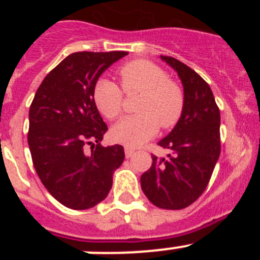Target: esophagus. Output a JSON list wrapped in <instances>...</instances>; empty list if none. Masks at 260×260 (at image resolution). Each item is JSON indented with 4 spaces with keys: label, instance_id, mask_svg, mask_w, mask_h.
Instances as JSON below:
<instances>
[{
    "label": "esophagus",
    "instance_id": "esophagus-1",
    "mask_svg": "<svg viewBox=\"0 0 260 260\" xmlns=\"http://www.w3.org/2000/svg\"><path fill=\"white\" fill-rule=\"evenodd\" d=\"M135 152V148L134 147H130V146H125V155L126 157H132Z\"/></svg>",
    "mask_w": 260,
    "mask_h": 260
}]
</instances>
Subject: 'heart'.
Segmentation results:
<instances>
[{"instance_id": "b5f03b06", "label": "heart", "mask_w": 260, "mask_h": 260, "mask_svg": "<svg viewBox=\"0 0 260 260\" xmlns=\"http://www.w3.org/2000/svg\"><path fill=\"white\" fill-rule=\"evenodd\" d=\"M126 95L139 93L135 110L112 128L114 141L127 146H139L157 133L173 128L185 109V93L181 86L169 79L160 66L147 59L127 62L118 71ZM123 92L114 82L100 78L93 87V103L108 119H116L123 109Z\"/></svg>"}]
</instances>
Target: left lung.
<instances>
[{
    "label": "left lung",
    "instance_id": "1",
    "mask_svg": "<svg viewBox=\"0 0 260 260\" xmlns=\"http://www.w3.org/2000/svg\"><path fill=\"white\" fill-rule=\"evenodd\" d=\"M177 71L183 86L185 109L180 122L158 142L171 151L152 155V165L141 177L148 201L164 210H182L207 187L220 150V110L210 86L198 73L169 56H161Z\"/></svg>",
    "mask_w": 260,
    "mask_h": 260
}]
</instances>
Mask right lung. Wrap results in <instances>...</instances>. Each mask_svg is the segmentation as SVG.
<instances>
[{
	"mask_svg": "<svg viewBox=\"0 0 260 260\" xmlns=\"http://www.w3.org/2000/svg\"><path fill=\"white\" fill-rule=\"evenodd\" d=\"M126 54L73 53L44 78L29 107L27 138L36 173L45 189L73 210L104 201L125 158L122 146L100 144L108 126L92 93L99 77Z\"/></svg>",
	"mask_w": 260,
	"mask_h": 260,
	"instance_id": "add662e5",
	"label": "right lung"
}]
</instances>
